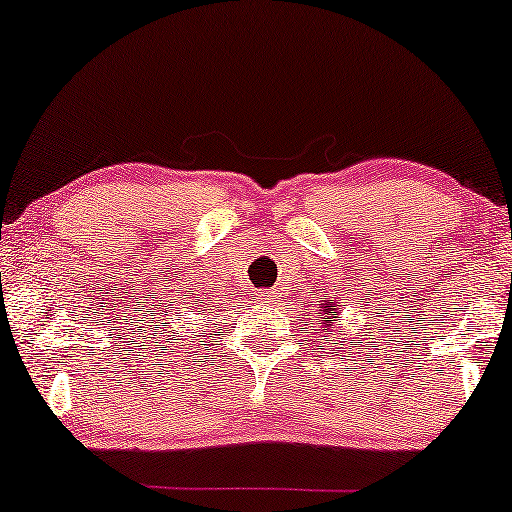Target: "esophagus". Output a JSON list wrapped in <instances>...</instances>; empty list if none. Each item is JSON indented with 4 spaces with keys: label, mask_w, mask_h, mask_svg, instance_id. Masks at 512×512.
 Wrapping results in <instances>:
<instances>
[{
    "label": "esophagus",
    "mask_w": 512,
    "mask_h": 512,
    "mask_svg": "<svg viewBox=\"0 0 512 512\" xmlns=\"http://www.w3.org/2000/svg\"><path fill=\"white\" fill-rule=\"evenodd\" d=\"M256 300H258V303H265V305L275 303V291H272V289L258 291V293H256Z\"/></svg>",
    "instance_id": "obj_1"
}]
</instances>
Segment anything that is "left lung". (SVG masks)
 <instances>
[{
	"instance_id": "obj_1",
	"label": "left lung",
	"mask_w": 512,
	"mask_h": 512,
	"mask_svg": "<svg viewBox=\"0 0 512 512\" xmlns=\"http://www.w3.org/2000/svg\"><path fill=\"white\" fill-rule=\"evenodd\" d=\"M319 303V310H317V319H319V328L321 333H324V338H328V333L333 331L335 326H338L340 321V305L335 303V300H317ZM335 345V342H333Z\"/></svg>"
}]
</instances>
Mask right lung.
I'll return each mask as SVG.
<instances>
[{
    "instance_id": "right-lung-1",
    "label": "right lung",
    "mask_w": 512,
    "mask_h": 512,
    "mask_svg": "<svg viewBox=\"0 0 512 512\" xmlns=\"http://www.w3.org/2000/svg\"><path fill=\"white\" fill-rule=\"evenodd\" d=\"M184 304L187 305L186 308L183 307ZM205 307H207V300H202V303H200V300H195V296H193V300H188V303H181V307H177V310H174V317H179V319H174V321H177V324L181 326V324H184V319H188V312H191V319L200 321V314L207 312Z\"/></svg>"
}]
</instances>
